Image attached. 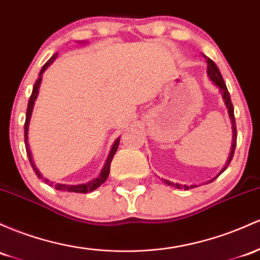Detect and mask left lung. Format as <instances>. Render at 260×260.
Segmentation results:
<instances>
[{
  "label": "left lung",
  "mask_w": 260,
  "mask_h": 260,
  "mask_svg": "<svg viewBox=\"0 0 260 260\" xmlns=\"http://www.w3.org/2000/svg\"><path fill=\"white\" fill-rule=\"evenodd\" d=\"M204 55V54H202ZM205 56V55H204ZM206 58V62H207V74H209L210 79L212 80L213 82H215L217 86L221 88V92H222V98L224 100V104H226V106L228 108V113H230V117H231V121H232V128H233V144H232V149H231V155L230 158H228V161L226 164V167L222 169L221 173H223L224 170L227 169L228 164H230L231 160H232L233 158V154H235V149H236V141H237V128H236V118H235V110H233V105H232V101H231V98H230V92H228L227 90V86L226 84H224L223 81V78H222L221 73H219V69L217 68V65L215 64L212 60H211L210 58H207V56H205ZM165 182L167 185H170V186H175L176 189H185V190H189V189H192V187H196L195 185H191V186H187V185H180V184H174V182L169 181V180H162Z\"/></svg>",
  "instance_id": "left-lung-1"
}]
</instances>
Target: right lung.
<instances>
[{
	"instance_id": "right-lung-1",
	"label": "right lung",
	"mask_w": 260,
	"mask_h": 260,
	"mask_svg": "<svg viewBox=\"0 0 260 260\" xmlns=\"http://www.w3.org/2000/svg\"><path fill=\"white\" fill-rule=\"evenodd\" d=\"M56 55L58 54H54L53 56L48 60L47 62L44 64V67L42 68L41 73H39V78L37 79L36 84H34L33 86V91H32V95H30L29 98V101H28V107H27V113H25V122H24V143H25V150H27V155H28V159H29L30 161V165H32L34 173H36V175L38 176L39 179H43V181L45 182V184L50 185V186H54L56 190H60V191H70V192H79V193H86V192H90V191H93L95 189H98L99 186H101L102 184H104L105 181H106V179L108 178V174H110V167H111V161H112L113 159V155H115L116 152H117V148H118L119 145V138L117 139L115 142V144H113L112 149H111L110 152V155H108L107 158V161L106 164H105L104 169H102V172L100 175L98 176L96 179H93L92 181L90 182H86V184H80V185H64V184H55L54 185L53 182H50L48 179L43 178L42 174L38 172V169L36 168V165H34L33 162V159H32V154L29 152V147H28V125H29V119H30V115H32V111H33V106H34V101H36L37 96H38V88L41 86V81H42V74L44 73V70L47 69L48 67L53 62L54 60L56 59Z\"/></svg>"
}]
</instances>
